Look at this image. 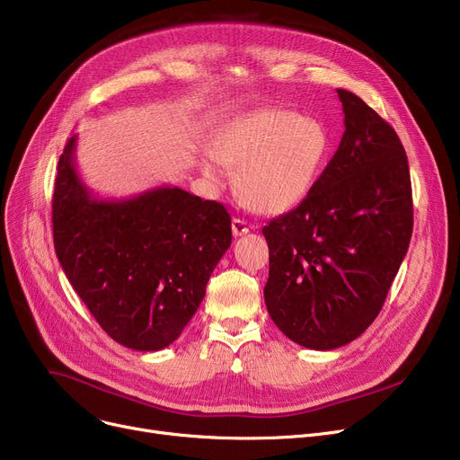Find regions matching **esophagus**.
<instances>
[{
  "instance_id": "34e87169",
  "label": "esophagus",
  "mask_w": 460,
  "mask_h": 460,
  "mask_svg": "<svg viewBox=\"0 0 460 460\" xmlns=\"http://www.w3.org/2000/svg\"><path fill=\"white\" fill-rule=\"evenodd\" d=\"M231 227H233V234L234 236H244V234L250 233V224L244 222V220H240V217H234Z\"/></svg>"
}]
</instances>
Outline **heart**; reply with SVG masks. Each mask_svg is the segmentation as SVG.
Listing matches in <instances>:
<instances>
[{
    "mask_svg": "<svg viewBox=\"0 0 460 460\" xmlns=\"http://www.w3.org/2000/svg\"><path fill=\"white\" fill-rule=\"evenodd\" d=\"M332 137L319 119L287 108H264L240 117L212 137L210 151L226 167L238 169V198L253 212L278 216L296 208L315 188L328 162ZM203 173L217 181L210 158Z\"/></svg>",
    "mask_w": 460,
    "mask_h": 460,
    "instance_id": "obj_1",
    "label": "heart"
}]
</instances>
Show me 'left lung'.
<instances>
[{
    "instance_id": "8db88e82",
    "label": "left lung",
    "mask_w": 460,
    "mask_h": 460,
    "mask_svg": "<svg viewBox=\"0 0 460 460\" xmlns=\"http://www.w3.org/2000/svg\"><path fill=\"white\" fill-rule=\"evenodd\" d=\"M340 147L309 196L262 227L264 304L288 340L340 349L380 313L412 236V186L395 130L350 91Z\"/></svg>"
}]
</instances>
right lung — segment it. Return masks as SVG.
Here are the masks:
<instances>
[{
  "instance_id": "1",
  "label": "right lung",
  "mask_w": 460,
  "mask_h": 460,
  "mask_svg": "<svg viewBox=\"0 0 460 460\" xmlns=\"http://www.w3.org/2000/svg\"><path fill=\"white\" fill-rule=\"evenodd\" d=\"M72 136L58 164L54 246L70 285L113 341L155 352L196 315L231 246V216L177 186L96 198L76 169Z\"/></svg>"
}]
</instances>
